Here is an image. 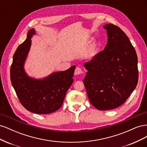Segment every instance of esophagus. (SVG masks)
<instances>
[{"instance_id": "34e87169", "label": "esophagus", "mask_w": 147, "mask_h": 147, "mask_svg": "<svg viewBox=\"0 0 147 147\" xmlns=\"http://www.w3.org/2000/svg\"><path fill=\"white\" fill-rule=\"evenodd\" d=\"M82 74H83L82 69L80 67H77L76 69L75 70V75H81Z\"/></svg>"}]
</instances>
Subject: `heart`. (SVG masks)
I'll use <instances>...</instances> for the list:
<instances>
[{
  "instance_id": "1",
  "label": "heart",
  "mask_w": 147,
  "mask_h": 147,
  "mask_svg": "<svg viewBox=\"0 0 147 147\" xmlns=\"http://www.w3.org/2000/svg\"><path fill=\"white\" fill-rule=\"evenodd\" d=\"M97 51V46L96 43H92L89 48L88 50V54L90 56H94Z\"/></svg>"
}]
</instances>
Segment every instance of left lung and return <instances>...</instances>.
<instances>
[{"mask_svg": "<svg viewBox=\"0 0 147 147\" xmlns=\"http://www.w3.org/2000/svg\"><path fill=\"white\" fill-rule=\"evenodd\" d=\"M108 40L104 50L84 64L88 70L83 79L91 104L97 109L118 107L134 90L139 78L137 56L126 34L107 24Z\"/></svg>", "mask_w": 147, "mask_h": 147, "instance_id": "8db88e82", "label": "left lung"}]
</instances>
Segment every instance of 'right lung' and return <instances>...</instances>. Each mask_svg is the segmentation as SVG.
<instances>
[{
  "label": "right lung",
  "mask_w": 147,
  "mask_h": 147,
  "mask_svg": "<svg viewBox=\"0 0 147 147\" xmlns=\"http://www.w3.org/2000/svg\"><path fill=\"white\" fill-rule=\"evenodd\" d=\"M35 34V29H30L27 38L16 49L10 68V79L20 102L26 109L37 114L51 113L63 105L66 92L74 82L75 66L53 72L42 79L29 77L24 64L31 46L30 39Z\"/></svg>",
  "instance_id": "1"
}]
</instances>
